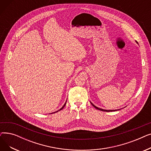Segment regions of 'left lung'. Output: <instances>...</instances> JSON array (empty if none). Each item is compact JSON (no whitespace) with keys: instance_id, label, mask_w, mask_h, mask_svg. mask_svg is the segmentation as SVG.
Segmentation results:
<instances>
[{"instance_id":"left-lung-1","label":"left lung","mask_w":151,"mask_h":151,"mask_svg":"<svg viewBox=\"0 0 151 151\" xmlns=\"http://www.w3.org/2000/svg\"><path fill=\"white\" fill-rule=\"evenodd\" d=\"M91 104L92 105V106H94V107L96 108V109H99V110H100V111H106V112H109V111H114V110H106V109H101V108H98V107L96 106H95L93 104H92V103H91Z\"/></svg>"}]
</instances>
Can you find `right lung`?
I'll use <instances>...</instances> for the list:
<instances>
[{"label": "right lung", "instance_id": "obj_1", "mask_svg": "<svg viewBox=\"0 0 151 151\" xmlns=\"http://www.w3.org/2000/svg\"><path fill=\"white\" fill-rule=\"evenodd\" d=\"M65 104H66V103H65V104H64V105H63V106H62V108H60V109H59V111H60V110H61V109H63V108H64V106H65ZM58 111H56V112H58ZM56 112H55V113H56Z\"/></svg>", "mask_w": 151, "mask_h": 151}]
</instances>
